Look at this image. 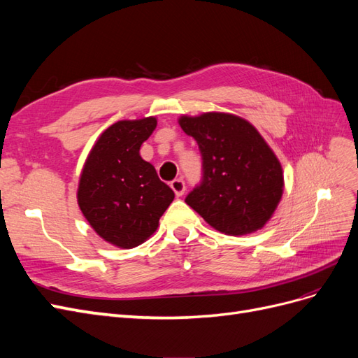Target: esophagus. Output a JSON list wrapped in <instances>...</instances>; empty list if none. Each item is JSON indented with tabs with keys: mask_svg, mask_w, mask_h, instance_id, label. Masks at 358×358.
I'll return each mask as SVG.
<instances>
[{
	"mask_svg": "<svg viewBox=\"0 0 358 358\" xmlns=\"http://www.w3.org/2000/svg\"><path fill=\"white\" fill-rule=\"evenodd\" d=\"M170 187H171V189L175 191V194H176V197H182L183 196V192H185V182H183L182 179H175V180H171V183H170Z\"/></svg>",
	"mask_w": 358,
	"mask_h": 358,
	"instance_id": "esophagus-1",
	"label": "esophagus"
}]
</instances>
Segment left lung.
Wrapping results in <instances>:
<instances>
[{
	"instance_id": "1",
	"label": "left lung",
	"mask_w": 358,
	"mask_h": 358,
	"mask_svg": "<svg viewBox=\"0 0 358 358\" xmlns=\"http://www.w3.org/2000/svg\"><path fill=\"white\" fill-rule=\"evenodd\" d=\"M196 138L203 179L185 199L215 230L243 236L263 229L284 192V171L263 136L246 119L208 112L179 117Z\"/></svg>"
}]
</instances>
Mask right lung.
I'll return each mask as SVG.
<instances>
[{
    "instance_id": "obj_1",
    "label": "right lung",
    "mask_w": 358,
    "mask_h": 358,
    "mask_svg": "<svg viewBox=\"0 0 358 358\" xmlns=\"http://www.w3.org/2000/svg\"><path fill=\"white\" fill-rule=\"evenodd\" d=\"M155 127L154 116L115 122L96 140L80 173L79 208L94 231L117 248L148 241L175 199L155 167L140 157Z\"/></svg>"
}]
</instances>
